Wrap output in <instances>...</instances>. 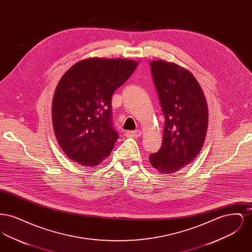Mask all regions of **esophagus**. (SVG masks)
I'll list each match as a JSON object with an SVG mask.
<instances>
[{"label":"esophagus","instance_id":"esophagus-1","mask_svg":"<svg viewBox=\"0 0 252 252\" xmlns=\"http://www.w3.org/2000/svg\"><path fill=\"white\" fill-rule=\"evenodd\" d=\"M126 137H129V138H138L142 135V132L137 129L135 131L126 132Z\"/></svg>","mask_w":252,"mask_h":252}]
</instances>
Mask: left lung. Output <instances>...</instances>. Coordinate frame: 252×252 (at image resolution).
Instances as JSON below:
<instances>
[{
  "mask_svg": "<svg viewBox=\"0 0 252 252\" xmlns=\"http://www.w3.org/2000/svg\"><path fill=\"white\" fill-rule=\"evenodd\" d=\"M150 66L165 125L161 147L149 161L158 173L170 175L200 152L208 129V105L200 85L187 69L164 60H154Z\"/></svg>",
  "mask_w": 252,
  "mask_h": 252,
  "instance_id": "8db88e82",
  "label": "left lung"
}]
</instances>
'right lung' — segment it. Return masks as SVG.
I'll return each mask as SVG.
<instances>
[{"mask_svg":"<svg viewBox=\"0 0 252 252\" xmlns=\"http://www.w3.org/2000/svg\"><path fill=\"white\" fill-rule=\"evenodd\" d=\"M138 66L124 59L80 60L63 74L52 103L53 127L69 158L93 167L110 155L118 133L111 121V97Z\"/></svg>","mask_w":252,"mask_h":252,"instance_id":"1","label":"right lung"}]
</instances>
